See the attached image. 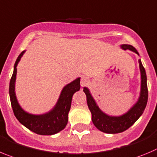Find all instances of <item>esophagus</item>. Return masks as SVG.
Returning <instances> with one entry per match:
<instances>
[{
  "label": "esophagus",
  "instance_id": "obj_1",
  "mask_svg": "<svg viewBox=\"0 0 157 157\" xmlns=\"http://www.w3.org/2000/svg\"><path fill=\"white\" fill-rule=\"evenodd\" d=\"M89 81H90V79H89L88 77H86V76H82V77L81 78V82H80V83H81V86H85L86 85L88 84Z\"/></svg>",
  "mask_w": 157,
  "mask_h": 157
}]
</instances>
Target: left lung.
<instances>
[{"label": "left lung", "instance_id": "left-lung-1", "mask_svg": "<svg viewBox=\"0 0 157 157\" xmlns=\"http://www.w3.org/2000/svg\"><path fill=\"white\" fill-rule=\"evenodd\" d=\"M123 50H129L139 56L134 47L129 44H122L120 46ZM139 69L141 74V89L138 100L126 113L120 116H110L104 113L99 107L98 104L92 96L87 87L83 88V92L86 95V100L89 109L92 113V121L97 129L107 134H116L124 132L141 117L144 112L148 100L147 78L145 68L139 59Z\"/></svg>", "mask_w": 157, "mask_h": 157}]
</instances>
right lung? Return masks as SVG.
<instances>
[{"label":"right lung","instance_id":"add662e5","mask_svg":"<svg viewBox=\"0 0 157 157\" xmlns=\"http://www.w3.org/2000/svg\"><path fill=\"white\" fill-rule=\"evenodd\" d=\"M25 50L22 51L17 58L14 66V71L10 80L9 96L14 114L18 121L29 129L41 136H51L62 131L67 125L68 112L71 108V99L75 92L80 90V78H77L71 82L66 85L55 104L50 111L42 114H33L23 110L18 103L15 94L17 65Z\"/></svg>","mask_w":157,"mask_h":157}]
</instances>
